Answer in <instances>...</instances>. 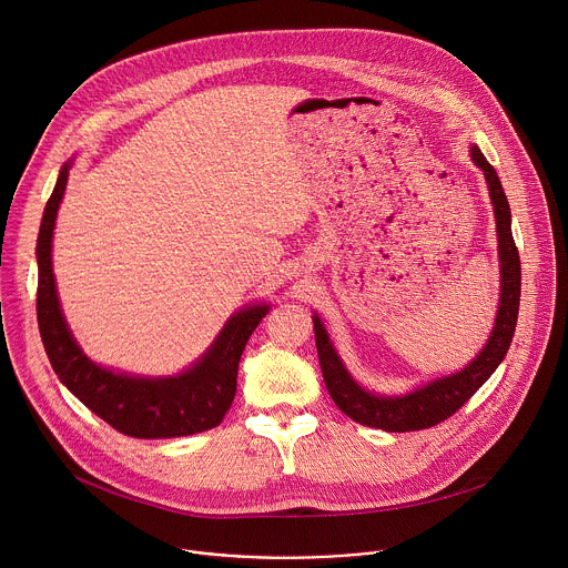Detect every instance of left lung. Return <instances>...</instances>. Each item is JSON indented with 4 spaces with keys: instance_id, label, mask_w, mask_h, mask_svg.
<instances>
[{
    "instance_id": "obj_1",
    "label": "left lung",
    "mask_w": 568,
    "mask_h": 568,
    "mask_svg": "<svg viewBox=\"0 0 568 568\" xmlns=\"http://www.w3.org/2000/svg\"><path fill=\"white\" fill-rule=\"evenodd\" d=\"M471 161L483 171L485 184H488L495 220H497V240H499V270H501V290H499V310L495 318V328L488 337V344L480 348V353L460 371L436 377L423 386H416L409 393L402 395H386L364 388L355 377L348 373L346 364L342 362L337 348L331 342V335L323 326L318 314L312 316L314 321V339L318 364L323 373V382L328 386L331 397L337 407L359 425L382 429V432H418L434 427L456 414L463 404L485 384L488 377L497 371L504 362L519 314V296H521V263L519 252L513 240V217L510 204L504 193L501 180L497 171L488 164L478 145L469 150Z\"/></svg>"
}]
</instances>
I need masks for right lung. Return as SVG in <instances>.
Masks as SVG:
<instances>
[{
    "label": "right lung",
    "instance_id": "1",
    "mask_svg": "<svg viewBox=\"0 0 568 568\" xmlns=\"http://www.w3.org/2000/svg\"><path fill=\"white\" fill-rule=\"evenodd\" d=\"M71 164L73 159L60 169L55 189L44 206L36 247L38 326L58 379L90 412L132 438H180L217 427L235 395L242 351L270 305L254 303L233 312L211 348L178 375H130L92 362L67 326L51 267L53 229Z\"/></svg>",
    "mask_w": 568,
    "mask_h": 568
}]
</instances>
